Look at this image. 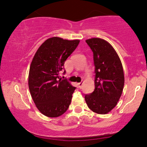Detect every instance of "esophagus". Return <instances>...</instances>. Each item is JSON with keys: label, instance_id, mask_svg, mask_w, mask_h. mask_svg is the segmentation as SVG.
Returning <instances> with one entry per match:
<instances>
[{"label": "esophagus", "instance_id": "1", "mask_svg": "<svg viewBox=\"0 0 147 147\" xmlns=\"http://www.w3.org/2000/svg\"><path fill=\"white\" fill-rule=\"evenodd\" d=\"M83 82H80V83H78V88H80V89H81L82 88V84H83Z\"/></svg>", "mask_w": 147, "mask_h": 147}]
</instances>
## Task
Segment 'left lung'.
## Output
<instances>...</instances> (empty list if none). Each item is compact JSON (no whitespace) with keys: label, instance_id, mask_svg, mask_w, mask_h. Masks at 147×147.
<instances>
[{"label":"left lung","instance_id":"left-lung-1","mask_svg":"<svg viewBox=\"0 0 147 147\" xmlns=\"http://www.w3.org/2000/svg\"><path fill=\"white\" fill-rule=\"evenodd\" d=\"M93 54L94 90L85 94L89 108L106 114L114 108L123 93L124 77L121 59L113 47L100 38L86 41Z\"/></svg>","mask_w":147,"mask_h":147}]
</instances>
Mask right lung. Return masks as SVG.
Here are the masks:
<instances>
[{
  "label": "right lung",
  "instance_id": "1",
  "mask_svg": "<svg viewBox=\"0 0 147 147\" xmlns=\"http://www.w3.org/2000/svg\"><path fill=\"white\" fill-rule=\"evenodd\" d=\"M79 43L77 39L49 38L39 47L32 59L28 76L29 89L39 111L49 117L61 115L70 105L76 88L58 75L63 69L65 61Z\"/></svg>",
  "mask_w": 147,
  "mask_h": 147
}]
</instances>
